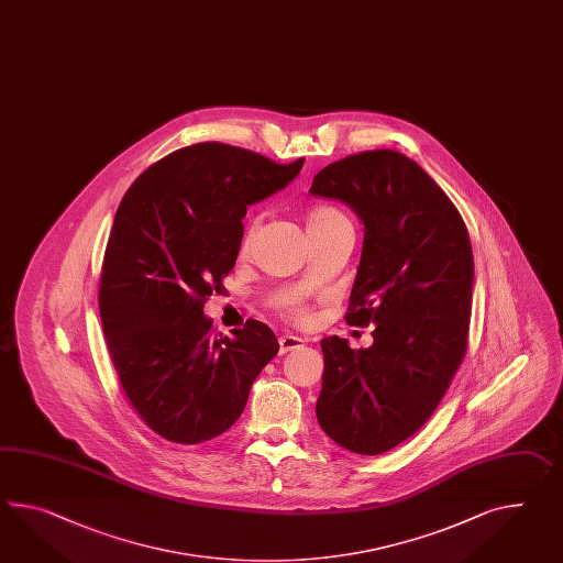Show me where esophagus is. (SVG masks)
<instances>
[{"label":"esophagus","instance_id":"obj_1","mask_svg":"<svg viewBox=\"0 0 563 563\" xmlns=\"http://www.w3.org/2000/svg\"><path fill=\"white\" fill-rule=\"evenodd\" d=\"M278 345H280V354H288V352H295V350H299L305 345L301 338H297V335H280L278 338Z\"/></svg>","mask_w":563,"mask_h":563}]
</instances>
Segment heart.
<instances>
[{
    "label": "heart",
    "instance_id": "obj_1",
    "mask_svg": "<svg viewBox=\"0 0 563 563\" xmlns=\"http://www.w3.org/2000/svg\"><path fill=\"white\" fill-rule=\"evenodd\" d=\"M309 221H347V218H345L343 213H340L338 209H333V207H319V209H316V211L311 213ZM247 242H250V233H247L246 240H244V247L247 246ZM288 311H290L292 316H299V313H301L297 301H288Z\"/></svg>",
    "mask_w": 563,
    "mask_h": 563
}]
</instances>
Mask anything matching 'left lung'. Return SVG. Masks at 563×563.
I'll return each instance as SVG.
<instances>
[{
	"label": "left lung",
	"mask_w": 563,
	"mask_h": 563,
	"mask_svg": "<svg viewBox=\"0 0 563 563\" xmlns=\"http://www.w3.org/2000/svg\"><path fill=\"white\" fill-rule=\"evenodd\" d=\"M309 192L342 201L364 223L345 321L376 325L366 350L338 335L321 342L317 421L345 450L378 455L426 426L466 354L470 235L450 197L400 152L331 163Z\"/></svg>",
	"instance_id": "1"
}]
</instances>
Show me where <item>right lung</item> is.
Wrapping results in <instances>:
<instances>
[{
	"instance_id": "add662e5",
	"label": "right lung",
	"mask_w": 563,
	"mask_h": 563,
	"mask_svg": "<svg viewBox=\"0 0 563 563\" xmlns=\"http://www.w3.org/2000/svg\"><path fill=\"white\" fill-rule=\"evenodd\" d=\"M302 161L201 142L146 168L118 207L99 316L125 398L161 438L195 445L228 431L276 356L268 325L247 319L228 338L203 305L235 264L247 206L285 189Z\"/></svg>"
}]
</instances>
